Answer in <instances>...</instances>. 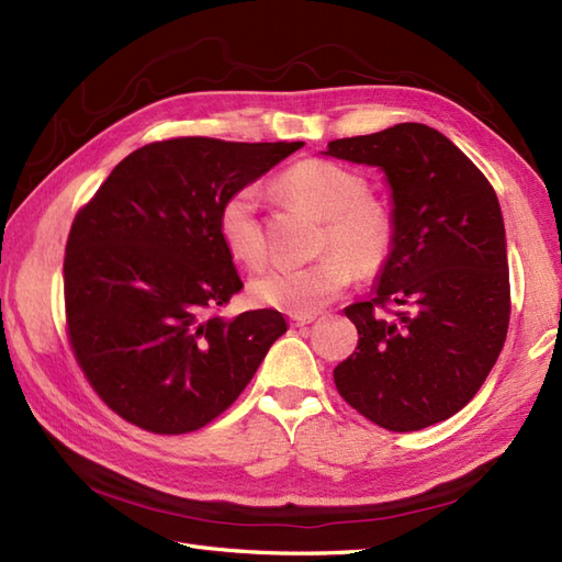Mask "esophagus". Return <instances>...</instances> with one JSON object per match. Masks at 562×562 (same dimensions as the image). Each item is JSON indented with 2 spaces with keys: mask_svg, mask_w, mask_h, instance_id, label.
Listing matches in <instances>:
<instances>
[{
  "mask_svg": "<svg viewBox=\"0 0 562 562\" xmlns=\"http://www.w3.org/2000/svg\"><path fill=\"white\" fill-rule=\"evenodd\" d=\"M316 316L314 314H290V324L294 326V328H300V326H306V324H312Z\"/></svg>",
  "mask_w": 562,
  "mask_h": 562,
  "instance_id": "1",
  "label": "esophagus"
}]
</instances>
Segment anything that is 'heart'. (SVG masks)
Wrapping results in <instances>:
<instances>
[{
	"label": "heart",
	"instance_id": "obj_1",
	"mask_svg": "<svg viewBox=\"0 0 562 562\" xmlns=\"http://www.w3.org/2000/svg\"><path fill=\"white\" fill-rule=\"evenodd\" d=\"M278 193L324 220L318 250H328L306 266H272L248 282L258 306L290 314H314L348 288L352 270L374 274L393 248V220L381 202L367 198L369 186L360 173L324 159H304L290 166L278 181ZM222 246L236 262L258 268L266 260V238L258 220V193L241 188L226 198L217 212ZM334 250L330 251L329 248Z\"/></svg>",
	"mask_w": 562,
	"mask_h": 562
}]
</instances>
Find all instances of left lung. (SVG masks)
Wrapping results in <instances>:
<instances>
[{"label":"left lung","mask_w":562,"mask_h":562,"mask_svg":"<svg viewBox=\"0 0 562 562\" xmlns=\"http://www.w3.org/2000/svg\"><path fill=\"white\" fill-rule=\"evenodd\" d=\"M321 154L384 171L393 220L372 296L345 308L360 340L333 369L338 393L391 432L447 420L479 393L507 338L495 190L449 137L420 123L333 139Z\"/></svg>","instance_id":"left-lung-1"}]
</instances>
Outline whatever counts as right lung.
Instances as JSON below:
<instances>
[{"mask_svg":"<svg viewBox=\"0 0 562 562\" xmlns=\"http://www.w3.org/2000/svg\"><path fill=\"white\" fill-rule=\"evenodd\" d=\"M302 142L178 137L115 166L71 224L65 308L89 384L127 423L183 435L224 413L288 324L274 308H217L244 288L217 234L234 190Z\"/></svg>","mask_w":562,"mask_h":562,"instance_id":"1","label":"right lung"}]
</instances>
